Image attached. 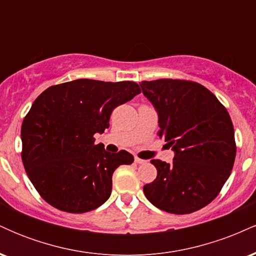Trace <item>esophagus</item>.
<instances>
[{"mask_svg": "<svg viewBox=\"0 0 256 256\" xmlns=\"http://www.w3.org/2000/svg\"><path fill=\"white\" fill-rule=\"evenodd\" d=\"M134 162H136V164H140H140H146V160H143V158H134Z\"/></svg>", "mask_w": 256, "mask_h": 256, "instance_id": "esophagus-1", "label": "esophagus"}]
</instances>
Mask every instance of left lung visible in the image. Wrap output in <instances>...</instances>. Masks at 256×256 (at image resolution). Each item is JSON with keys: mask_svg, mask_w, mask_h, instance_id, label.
I'll use <instances>...</instances> for the list:
<instances>
[{"mask_svg": "<svg viewBox=\"0 0 256 256\" xmlns=\"http://www.w3.org/2000/svg\"><path fill=\"white\" fill-rule=\"evenodd\" d=\"M158 116V137L174 152L173 162L152 160L158 176L143 186L155 207L189 214L213 201L230 177L236 142L226 108L204 85L180 79L140 83Z\"/></svg>", "mask_w": 256, "mask_h": 256, "instance_id": "1", "label": "left lung"}]
</instances>
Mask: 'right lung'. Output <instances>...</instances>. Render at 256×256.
<instances>
[{
    "instance_id": "add662e5",
    "label": "right lung",
    "mask_w": 256,
    "mask_h": 256,
    "mask_svg": "<svg viewBox=\"0 0 256 256\" xmlns=\"http://www.w3.org/2000/svg\"><path fill=\"white\" fill-rule=\"evenodd\" d=\"M140 92L134 82L77 79L49 86L34 100L22 125V160L44 201L85 213L110 198L113 172L134 156L106 152L94 134H104L114 108Z\"/></svg>"
}]
</instances>
